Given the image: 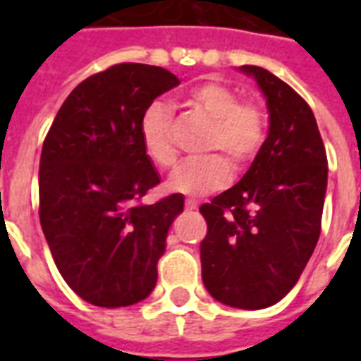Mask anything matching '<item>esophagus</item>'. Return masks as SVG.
<instances>
[{
	"label": "esophagus",
	"mask_w": 361,
	"mask_h": 361,
	"mask_svg": "<svg viewBox=\"0 0 361 361\" xmlns=\"http://www.w3.org/2000/svg\"><path fill=\"white\" fill-rule=\"evenodd\" d=\"M185 208L187 209H197L198 202H197V200H191V198H189V200H185Z\"/></svg>",
	"instance_id": "esophagus-1"
}]
</instances>
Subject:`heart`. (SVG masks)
I'll list each match as a JSON object with an SVG mask.
<instances>
[{
  "mask_svg": "<svg viewBox=\"0 0 361 361\" xmlns=\"http://www.w3.org/2000/svg\"><path fill=\"white\" fill-rule=\"evenodd\" d=\"M185 103L212 121L206 152H226L236 164L249 163L260 149L266 135L262 110L240 103L238 93L219 82L195 84L183 95ZM140 140L144 152L159 169H170L178 159L172 136V110L163 101H153L142 114ZM231 163L214 153L180 164L166 180V189L181 195H208L231 180Z\"/></svg>",
  "mask_w": 361,
  "mask_h": 361,
  "instance_id": "b5f03b06",
  "label": "heart"
}]
</instances>
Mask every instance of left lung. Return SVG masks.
<instances>
[{
	"label": "left lung",
	"mask_w": 361,
	"mask_h": 361,
	"mask_svg": "<svg viewBox=\"0 0 361 361\" xmlns=\"http://www.w3.org/2000/svg\"><path fill=\"white\" fill-rule=\"evenodd\" d=\"M268 109V136L243 178L200 206L202 281L217 302L264 309L292 290L320 236L328 159L309 104L288 84L255 65Z\"/></svg>",
	"instance_id": "obj_1"
}]
</instances>
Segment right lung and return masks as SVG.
<instances>
[{
	"mask_svg": "<svg viewBox=\"0 0 361 361\" xmlns=\"http://www.w3.org/2000/svg\"><path fill=\"white\" fill-rule=\"evenodd\" d=\"M176 86L178 76L163 67L114 65L71 92L42 144V232L65 283L97 307L152 294L170 226L183 212L181 195L138 204L161 181L142 147V114Z\"/></svg>",
	"mask_w": 361,
	"mask_h": 361,
	"instance_id": "obj_1",
	"label": "right lung"
}]
</instances>
